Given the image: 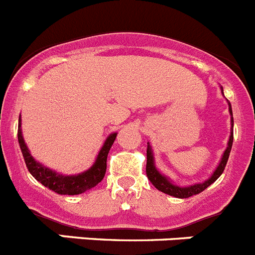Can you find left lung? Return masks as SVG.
<instances>
[{"label": "left lung", "instance_id": "1", "mask_svg": "<svg viewBox=\"0 0 255 255\" xmlns=\"http://www.w3.org/2000/svg\"><path fill=\"white\" fill-rule=\"evenodd\" d=\"M221 93L224 95V90L221 88ZM229 104V113L231 116V128H230V137H229L228 141V147L224 151L221 156V160H220L217 167L213 170V173L211 174V176L208 179H206L205 182L202 183H196V184L192 185H185V187H180V185L175 184V183L171 180L170 178H167L165 174L160 173V170L156 167L155 165V155H153V150L151 147L150 142L147 143V164H146V174H147V178L153 185H155L156 189H159L160 192L165 194H169V196H173L175 198H189V197L194 196V194H198L201 192L206 189V188L210 187L212 183H215L217 179L220 178L222 173H224V169L226 166V162L229 160V156H230L231 146H233L234 141V118H233V109H231V104L228 100Z\"/></svg>", "mask_w": 255, "mask_h": 255}]
</instances>
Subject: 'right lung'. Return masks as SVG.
I'll list each match as a JSON object with an SVG mask.
<instances>
[{
  "instance_id": "add662e5",
  "label": "right lung",
  "mask_w": 255,
  "mask_h": 255,
  "mask_svg": "<svg viewBox=\"0 0 255 255\" xmlns=\"http://www.w3.org/2000/svg\"><path fill=\"white\" fill-rule=\"evenodd\" d=\"M117 134L118 133L114 132L107 137L99 153L96 156L95 161L88 170L82 171L80 174H75V175H65V174L57 173L56 170H52L49 167L44 166L42 162L36 161L31 156L30 151H29L24 141V137H22L21 117H19V128H17V139H19L20 150L24 156L27 170L30 171L31 175L39 183H42L44 187L49 188L50 190H53L58 194H68V196L84 193V192L91 189L102 182L105 175V171H107L108 153H109L112 144L114 143Z\"/></svg>"
}]
</instances>
